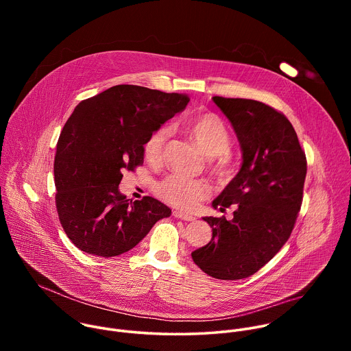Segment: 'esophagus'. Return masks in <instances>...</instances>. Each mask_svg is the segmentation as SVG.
<instances>
[{
  "label": "esophagus",
  "mask_w": 351,
  "mask_h": 351,
  "mask_svg": "<svg viewBox=\"0 0 351 351\" xmlns=\"http://www.w3.org/2000/svg\"><path fill=\"white\" fill-rule=\"evenodd\" d=\"M172 215H173L175 218H178V219H183V221H193V219H194V217H193V215L186 214V213L179 211V210L173 211V213H172Z\"/></svg>",
  "instance_id": "1"
}]
</instances>
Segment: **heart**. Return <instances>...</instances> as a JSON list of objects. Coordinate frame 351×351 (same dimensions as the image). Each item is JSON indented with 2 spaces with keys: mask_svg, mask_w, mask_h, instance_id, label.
Returning <instances> with one entry per match:
<instances>
[{
  "mask_svg": "<svg viewBox=\"0 0 351 351\" xmlns=\"http://www.w3.org/2000/svg\"><path fill=\"white\" fill-rule=\"evenodd\" d=\"M182 126L206 156L218 158L214 164V171L221 176L228 175L230 164L225 153L230 148L232 138L225 122L215 114H202L184 118ZM169 133L168 126H161L148 136L144 143V157L147 161L158 162L161 160ZM157 193L167 203L178 208L191 210L208 197L210 186L206 180L173 173L158 183Z\"/></svg>",
  "mask_w": 351,
  "mask_h": 351,
  "instance_id": "b5f03b06",
  "label": "heart"
}]
</instances>
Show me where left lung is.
Instances as JSON below:
<instances>
[{
    "label": "left lung",
    "mask_w": 351,
    "mask_h": 351,
    "mask_svg": "<svg viewBox=\"0 0 351 351\" xmlns=\"http://www.w3.org/2000/svg\"><path fill=\"white\" fill-rule=\"evenodd\" d=\"M239 138V173L214 199L233 219L203 218L213 239L191 253L195 265L222 280L252 276L271 261L291 234L303 203L306 153L289 119L275 108L247 98L213 97Z\"/></svg>",
    "instance_id": "obj_1"
}]
</instances>
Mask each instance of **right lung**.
I'll list each match as a JSON object with an SVG mask.
<instances>
[{"instance_id":"obj_1","label":"right lung","mask_w":351,"mask_h":351,"mask_svg":"<svg viewBox=\"0 0 351 351\" xmlns=\"http://www.w3.org/2000/svg\"><path fill=\"white\" fill-rule=\"evenodd\" d=\"M190 101L184 94L118 84L83 99L66 121L54 161L61 225L82 252L115 257L132 250L171 210L121 194L123 171L143 165L144 143Z\"/></svg>"}]
</instances>
